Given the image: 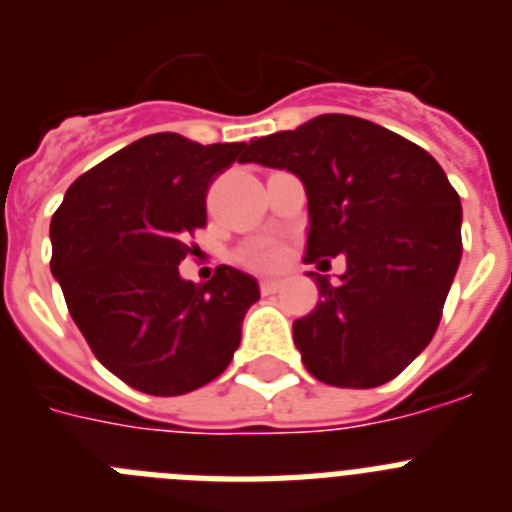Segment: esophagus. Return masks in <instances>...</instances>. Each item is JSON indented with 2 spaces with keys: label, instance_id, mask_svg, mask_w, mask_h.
<instances>
[{
  "label": "esophagus",
  "instance_id": "1",
  "mask_svg": "<svg viewBox=\"0 0 512 512\" xmlns=\"http://www.w3.org/2000/svg\"><path fill=\"white\" fill-rule=\"evenodd\" d=\"M279 289H282V279H264V282H261V292H264V295H274Z\"/></svg>",
  "mask_w": 512,
  "mask_h": 512
}]
</instances>
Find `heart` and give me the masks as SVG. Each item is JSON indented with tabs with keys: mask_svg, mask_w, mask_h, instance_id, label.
<instances>
[{
	"mask_svg": "<svg viewBox=\"0 0 512 512\" xmlns=\"http://www.w3.org/2000/svg\"><path fill=\"white\" fill-rule=\"evenodd\" d=\"M284 256H287V253H284L282 243L271 241V238L248 243V246H243L241 253H238V259H241L243 264L259 271L277 269V266L284 261Z\"/></svg>",
	"mask_w": 512,
	"mask_h": 512,
	"instance_id": "heart-1",
	"label": "heart"
}]
</instances>
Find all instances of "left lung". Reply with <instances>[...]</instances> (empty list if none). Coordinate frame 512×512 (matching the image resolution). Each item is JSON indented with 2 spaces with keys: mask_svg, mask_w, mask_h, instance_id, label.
<instances>
[{
  "mask_svg": "<svg viewBox=\"0 0 512 512\" xmlns=\"http://www.w3.org/2000/svg\"><path fill=\"white\" fill-rule=\"evenodd\" d=\"M246 161L305 184V264L343 253L346 274L318 282V307L295 320L305 369L333 387L390 382L431 343L461 261V202L436 158L354 115H318L251 140Z\"/></svg>",
  "mask_w": 512,
  "mask_h": 512,
  "instance_id": "obj_1",
  "label": "left lung"
}]
</instances>
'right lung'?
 <instances>
[{"label": "right lung", "mask_w": 512, "mask_h": 512, "mask_svg": "<svg viewBox=\"0 0 512 512\" xmlns=\"http://www.w3.org/2000/svg\"><path fill=\"white\" fill-rule=\"evenodd\" d=\"M246 143L176 133L135 140L69 187L51 220V271L104 369L133 390L174 397L228 369L259 284L217 266L207 284L179 264L207 225V189Z\"/></svg>", "instance_id": "add662e5"}]
</instances>
